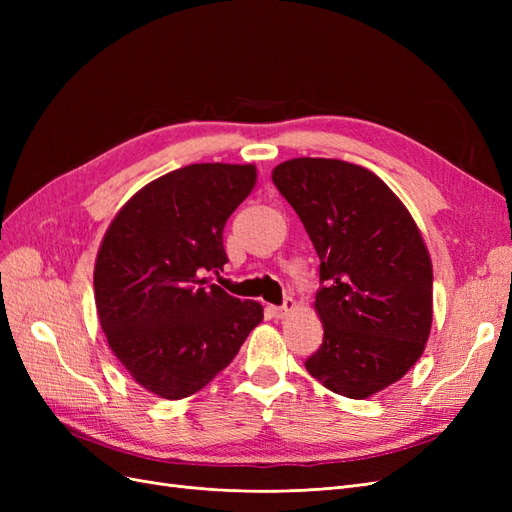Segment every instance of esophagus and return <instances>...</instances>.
<instances>
[{"label":"esophagus","mask_w":512,"mask_h":512,"mask_svg":"<svg viewBox=\"0 0 512 512\" xmlns=\"http://www.w3.org/2000/svg\"><path fill=\"white\" fill-rule=\"evenodd\" d=\"M294 307H297V303H294V299H284L282 305H271L269 312L275 316V318H286L290 312H294Z\"/></svg>","instance_id":"esophagus-1"}]
</instances>
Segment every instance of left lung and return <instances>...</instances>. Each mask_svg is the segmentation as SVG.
I'll list each match as a JSON object with an SVG mask.
<instances>
[{
	"label": "left lung",
	"mask_w": 512,
	"mask_h": 512,
	"mask_svg": "<svg viewBox=\"0 0 512 512\" xmlns=\"http://www.w3.org/2000/svg\"><path fill=\"white\" fill-rule=\"evenodd\" d=\"M271 179L320 258L314 309L324 337L305 369L337 395H376L408 374L429 339L433 271L421 230L363 166L294 158Z\"/></svg>",
	"instance_id": "obj_1"
}]
</instances>
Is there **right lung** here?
<instances>
[{
  "label": "right lung",
  "instance_id": "1",
  "mask_svg": "<svg viewBox=\"0 0 512 512\" xmlns=\"http://www.w3.org/2000/svg\"><path fill=\"white\" fill-rule=\"evenodd\" d=\"M254 183V164L183 166L138 190L106 230L94 269L100 327L153 395L198 393L262 320L260 303L211 284L228 262L226 220Z\"/></svg>",
  "mask_w": 512,
  "mask_h": 512
}]
</instances>
